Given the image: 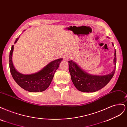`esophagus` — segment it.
Here are the masks:
<instances>
[{
	"mask_svg": "<svg viewBox=\"0 0 127 127\" xmlns=\"http://www.w3.org/2000/svg\"><path fill=\"white\" fill-rule=\"evenodd\" d=\"M71 58V56L69 54V53H67V54L64 55V59L65 60H68Z\"/></svg>",
	"mask_w": 127,
	"mask_h": 127,
	"instance_id": "esophagus-1",
	"label": "esophagus"
}]
</instances>
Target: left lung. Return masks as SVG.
Masks as SVG:
<instances>
[{
  "instance_id": "left-lung-1",
  "label": "left lung",
  "mask_w": 127,
  "mask_h": 127,
  "mask_svg": "<svg viewBox=\"0 0 127 127\" xmlns=\"http://www.w3.org/2000/svg\"><path fill=\"white\" fill-rule=\"evenodd\" d=\"M113 45V44H112ZM117 62L116 51L115 50L114 63L115 67L110 74L104 76H93L84 72L76 63L68 61L69 71L71 80L78 90L83 92H94L102 89L112 79L116 70Z\"/></svg>"
}]
</instances>
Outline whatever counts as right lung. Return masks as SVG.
Returning <instances> with one entry per match:
<instances>
[{
	"label": "right lung",
	"mask_w": 127,
	"mask_h": 127,
	"mask_svg": "<svg viewBox=\"0 0 127 127\" xmlns=\"http://www.w3.org/2000/svg\"><path fill=\"white\" fill-rule=\"evenodd\" d=\"M18 37L15 41L16 43ZM14 45L11 47L9 57V65L10 71L13 78L18 85L24 90L30 92H42L47 90L50 85L54 74L59 67L63 59H59L52 61L44 68L35 74L23 75L15 69L12 61V54Z\"/></svg>",
	"instance_id": "right-lung-1"
}]
</instances>
